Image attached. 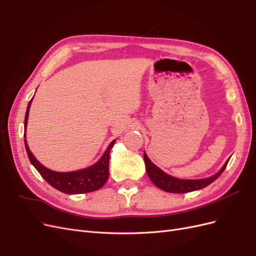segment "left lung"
<instances>
[{"label":"left lung","mask_w":256,"mask_h":256,"mask_svg":"<svg viewBox=\"0 0 256 256\" xmlns=\"http://www.w3.org/2000/svg\"><path fill=\"white\" fill-rule=\"evenodd\" d=\"M228 160L224 164V166H222L220 171L212 177L205 178V180H178V178H175L171 175L164 173V171H161L157 166H154L152 164V162L150 160V158L147 157V154L144 152V162H145L146 172H147V175H148V177L150 178V180L154 184V186H157L158 188L162 189L164 191L172 192V193H186V192L196 191V190H200L207 187L208 184L214 182L216 178L223 173V171L226 170L228 164Z\"/></svg>","instance_id":"left-lung-1"}]
</instances>
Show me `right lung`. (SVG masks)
I'll use <instances>...</instances> for the list:
<instances>
[{
  "mask_svg": "<svg viewBox=\"0 0 256 256\" xmlns=\"http://www.w3.org/2000/svg\"><path fill=\"white\" fill-rule=\"evenodd\" d=\"M33 98L30 100L26 108V118H24V128L26 130L28 111L30 102ZM26 138V134H24ZM115 140L108 146L106 150L104 152V156L94 166L90 168L79 170V171L74 172H54L51 170L44 166L36 160L30 152L26 140H24L26 150L28 152V159L40 174L44 177V180L50 184L53 188L58 189L60 192L67 193V194H80V193H88L100 189L106 184L108 177H109V156L112 146L114 145Z\"/></svg>",
  "mask_w": 256,
  "mask_h": 256,
  "instance_id": "1",
  "label": "right lung"
}]
</instances>
